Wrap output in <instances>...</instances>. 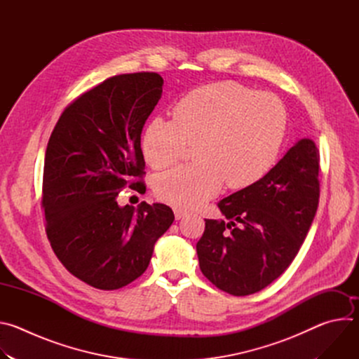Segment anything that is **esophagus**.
Masks as SVG:
<instances>
[{
    "label": "esophagus",
    "mask_w": 359,
    "mask_h": 359,
    "mask_svg": "<svg viewBox=\"0 0 359 359\" xmlns=\"http://www.w3.org/2000/svg\"><path fill=\"white\" fill-rule=\"evenodd\" d=\"M186 215H187L186 212H183V210H180V209H175V217H176V220L183 219Z\"/></svg>",
    "instance_id": "obj_1"
}]
</instances>
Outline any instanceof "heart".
Segmentation results:
<instances>
[{
	"instance_id": "heart-1",
	"label": "heart",
	"mask_w": 359,
	"mask_h": 359,
	"mask_svg": "<svg viewBox=\"0 0 359 359\" xmlns=\"http://www.w3.org/2000/svg\"><path fill=\"white\" fill-rule=\"evenodd\" d=\"M287 114L273 93L222 81L198 86L173 108V119L153 118L142 150L153 169L179 162L196 143L197 162L161 175L156 196L175 208L193 209L229 189H245L273 168L283 143Z\"/></svg>"
}]
</instances>
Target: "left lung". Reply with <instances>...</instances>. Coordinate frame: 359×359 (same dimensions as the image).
<instances>
[{
	"mask_svg": "<svg viewBox=\"0 0 359 359\" xmlns=\"http://www.w3.org/2000/svg\"><path fill=\"white\" fill-rule=\"evenodd\" d=\"M320 151L298 140L259 182L219 201L226 220L206 219L196 250L200 270L217 288L250 295L292 263L316 217Z\"/></svg>",
	"mask_w": 359,
	"mask_h": 359,
	"instance_id": "8db88e82",
	"label": "left lung"
}]
</instances>
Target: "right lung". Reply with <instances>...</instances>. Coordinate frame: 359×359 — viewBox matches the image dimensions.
<instances>
[{"mask_svg":"<svg viewBox=\"0 0 359 359\" xmlns=\"http://www.w3.org/2000/svg\"><path fill=\"white\" fill-rule=\"evenodd\" d=\"M156 72L108 78L65 108L50 133L43 165L46 236L64 267L99 290L140 277L153 247L172 226L166 204L121 208L122 189L142 193L140 135L162 96Z\"/></svg>","mask_w":359,"mask_h":359,"instance_id":"right-lung-1","label":"right lung"}]
</instances>
